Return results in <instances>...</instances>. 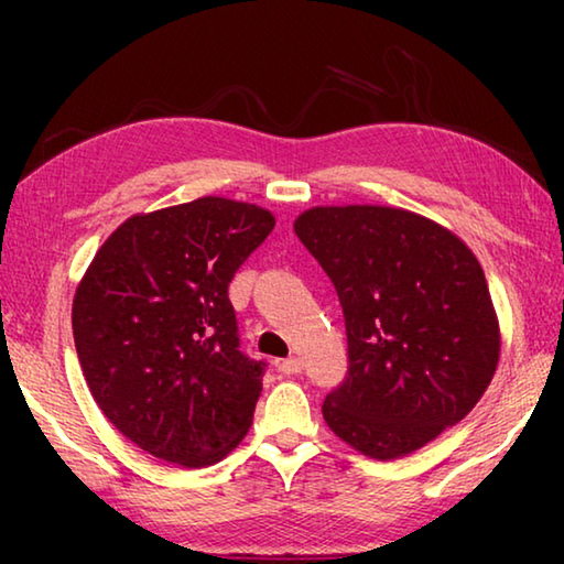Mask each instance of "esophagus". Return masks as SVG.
<instances>
[{
  "label": "esophagus",
  "mask_w": 564,
  "mask_h": 564,
  "mask_svg": "<svg viewBox=\"0 0 564 564\" xmlns=\"http://www.w3.org/2000/svg\"><path fill=\"white\" fill-rule=\"evenodd\" d=\"M301 368H303V362L299 358H285L279 362V370L283 376H299Z\"/></svg>",
  "instance_id": "esophagus-1"
}]
</instances>
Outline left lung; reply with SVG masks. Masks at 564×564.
<instances>
[{
    "label": "left lung",
    "instance_id": "1",
    "mask_svg": "<svg viewBox=\"0 0 564 564\" xmlns=\"http://www.w3.org/2000/svg\"><path fill=\"white\" fill-rule=\"evenodd\" d=\"M293 228L346 318L348 376L323 400L330 431L395 460L460 423L500 360L498 313L470 248L393 206H316Z\"/></svg>",
    "mask_w": 564,
    "mask_h": 564
}]
</instances>
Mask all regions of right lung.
I'll return each mask as SVG.
<instances>
[{
	"mask_svg": "<svg viewBox=\"0 0 564 564\" xmlns=\"http://www.w3.org/2000/svg\"><path fill=\"white\" fill-rule=\"evenodd\" d=\"M273 226L265 208L221 196L137 214L76 285L84 378L109 423L149 455L206 467L251 427L265 362L238 350L228 283Z\"/></svg>",
	"mask_w": 564,
	"mask_h": 564,
	"instance_id": "add662e5",
	"label": "right lung"
}]
</instances>
